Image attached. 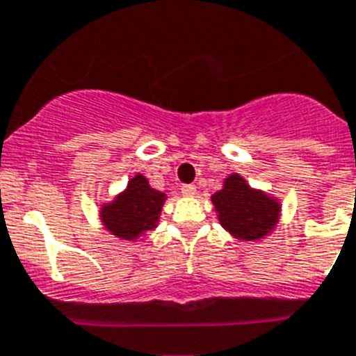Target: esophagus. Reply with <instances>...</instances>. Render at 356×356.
<instances>
[{
	"instance_id": "1",
	"label": "esophagus",
	"mask_w": 356,
	"mask_h": 356,
	"mask_svg": "<svg viewBox=\"0 0 356 356\" xmlns=\"http://www.w3.org/2000/svg\"><path fill=\"white\" fill-rule=\"evenodd\" d=\"M181 193L186 197H193L197 193V186L195 184H183V186H181Z\"/></svg>"
}]
</instances>
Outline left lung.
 I'll return each mask as SVG.
<instances>
[{
	"label": "left lung",
	"mask_w": 356,
	"mask_h": 356,
	"mask_svg": "<svg viewBox=\"0 0 356 356\" xmlns=\"http://www.w3.org/2000/svg\"><path fill=\"white\" fill-rule=\"evenodd\" d=\"M224 229L238 241H259L275 228L279 202L259 190H252L241 175L234 173L224 181L222 190L211 195Z\"/></svg>",
	"instance_id": "8db88e82"
}]
</instances>
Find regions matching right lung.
I'll return each instance as SVG.
<instances>
[{"instance_id":"obj_1","label":"right lung","mask_w":356,"mask_h":356,"mask_svg":"<svg viewBox=\"0 0 356 356\" xmlns=\"http://www.w3.org/2000/svg\"><path fill=\"white\" fill-rule=\"evenodd\" d=\"M164 193L148 184L141 173L128 183L127 190L115 201L103 206L101 219L110 234L124 241H134L141 234L154 229L159 220Z\"/></svg>"}]
</instances>
